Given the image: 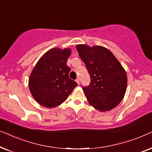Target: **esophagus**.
<instances>
[{
	"label": "esophagus",
	"mask_w": 152,
	"mask_h": 152,
	"mask_svg": "<svg viewBox=\"0 0 152 152\" xmlns=\"http://www.w3.org/2000/svg\"><path fill=\"white\" fill-rule=\"evenodd\" d=\"M76 82H77V84H78L79 85H80V79H79V78H77Z\"/></svg>",
	"instance_id": "34e87169"
}]
</instances>
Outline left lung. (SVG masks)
Instances as JSON below:
<instances>
[{
    "label": "left lung",
    "instance_id": "8db88e82",
    "mask_svg": "<svg viewBox=\"0 0 152 152\" xmlns=\"http://www.w3.org/2000/svg\"><path fill=\"white\" fill-rule=\"evenodd\" d=\"M76 48L90 75V84L83 87L88 103L100 111L117 107L127 85L126 72L121 64L104 47L77 45Z\"/></svg>",
    "mask_w": 152,
    "mask_h": 152
}]
</instances>
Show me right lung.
<instances>
[{
	"label": "right lung",
	"instance_id": "add662e5",
	"mask_svg": "<svg viewBox=\"0 0 152 152\" xmlns=\"http://www.w3.org/2000/svg\"><path fill=\"white\" fill-rule=\"evenodd\" d=\"M70 53V48H55L37 62L29 79V88L39 104L48 108L57 107L77 86L68 75L70 68L66 63Z\"/></svg>",
	"mask_w": 152,
	"mask_h": 152
}]
</instances>
